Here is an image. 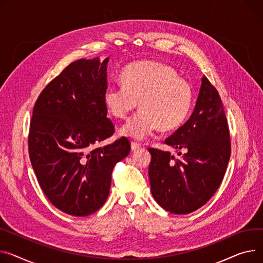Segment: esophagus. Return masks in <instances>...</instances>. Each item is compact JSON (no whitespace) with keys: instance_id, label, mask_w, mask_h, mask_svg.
Segmentation results:
<instances>
[{"instance_id":"1","label":"esophagus","mask_w":263,"mask_h":263,"mask_svg":"<svg viewBox=\"0 0 263 263\" xmlns=\"http://www.w3.org/2000/svg\"><path fill=\"white\" fill-rule=\"evenodd\" d=\"M141 147H142V145L136 143V142H132V143H131V149H132V150H137V149H139Z\"/></svg>"}]
</instances>
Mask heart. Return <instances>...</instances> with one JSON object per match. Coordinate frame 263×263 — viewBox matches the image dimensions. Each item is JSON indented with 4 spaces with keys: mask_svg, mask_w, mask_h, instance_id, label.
<instances>
[{
    "mask_svg": "<svg viewBox=\"0 0 263 263\" xmlns=\"http://www.w3.org/2000/svg\"><path fill=\"white\" fill-rule=\"evenodd\" d=\"M120 78L122 84H111L104 91L108 110L114 117L126 119L138 101L142 108L122 127V134L143 139L157 128L171 130L182 125L194 93L176 69L159 62H137L128 65Z\"/></svg>",
    "mask_w": 263,
    "mask_h": 263,
    "instance_id": "obj_1",
    "label": "heart"
}]
</instances>
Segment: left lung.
Returning a JSON list of instances; mask_svg holds the SVG:
<instances>
[{
    "instance_id": "1",
    "label": "left lung",
    "mask_w": 263,
    "mask_h": 263,
    "mask_svg": "<svg viewBox=\"0 0 263 263\" xmlns=\"http://www.w3.org/2000/svg\"><path fill=\"white\" fill-rule=\"evenodd\" d=\"M165 143L177 149L149 148V179L154 200L165 211L187 215L197 211L219 188L231 157V136L222 99L206 77L190 118Z\"/></svg>"
}]
</instances>
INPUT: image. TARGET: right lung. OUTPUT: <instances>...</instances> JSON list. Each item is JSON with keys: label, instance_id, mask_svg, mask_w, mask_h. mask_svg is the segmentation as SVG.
I'll use <instances>...</instances> for the list:
<instances>
[{"label": "right lung", "instance_id": "right-lung-1", "mask_svg": "<svg viewBox=\"0 0 263 263\" xmlns=\"http://www.w3.org/2000/svg\"><path fill=\"white\" fill-rule=\"evenodd\" d=\"M108 61L69 63L40 93L30 119L28 153L38 182L52 205L75 217L106 203L114 166L131 149L125 136L93 148L115 132L103 101Z\"/></svg>", "mask_w": 263, "mask_h": 263}]
</instances>
